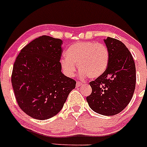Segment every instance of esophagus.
Instances as JSON below:
<instances>
[{"label":"esophagus","instance_id":"esophagus-1","mask_svg":"<svg viewBox=\"0 0 147 147\" xmlns=\"http://www.w3.org/2000/svg\"><path fill=\"white\" fill-rule=\"evenodd\" d=\"M82 84H83V83H82L81 82H77V83H76V87L78 88V87L81 86Z\"/></svg>","mask_w":147,"mask_h":147}]
</instances>
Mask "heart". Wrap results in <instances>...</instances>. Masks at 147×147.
<instances>
[{"label":"heart","instance_id":"b5f03b06","mask_svg":"<svg viewBox=\"0 0 147 147\" xmlns=\"http://www.w3.org/2000/svg\"><path fill=\"white\" fill-rule=\"evenodd\" d=\"M66 57L60 59V65L64 73L72 77L79 69L80 78L89 76L97 78L103 75L109 62V53L102 43L94 42H78L72 44L65 53Z\"/></svg>","mask_w":147,"mask_h":147}]
</instances>
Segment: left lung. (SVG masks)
Instances as JSON below:
<instances>
[{
  "mask_svg": "<svg viewBox=\"0 0 147 147\" xmlns=\"http://www.w3.org/2000/svg\"><path fill=\"white\" fill-rule=\"evenodd\" d=\"M109 53V62L103 75L90 83L92 93L88 105L104 116L118 114L132 99L136 83L135 61L122 42L113 38L104 39Z\"/></svg>",
  "mask_w": 147,
  "mask_h": 147,
  "instance_id": "8db88e82",
  "label": "left lung"
}]
</instances>
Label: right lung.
I'll use <instances>...</instances> for the list:
<instances>
[{
  "instance_id": "1",
  "label": "right lung",
  "mask_w": 147,
  "mask_h": 147,
  "mask_svg": "<svg viewBox=\"0 0 147 147\" xmlns=\"http://www.w3.org/2000/svg\"><path fill=\"white\" fill-rule=\"evenodd\" d=\"M61 39L42 36L22 49L15 61L12 85L19 107L28 116L46 120L57 114L76 87L60 65Z\"/></svg>"
}]
</instances>
